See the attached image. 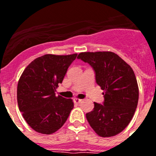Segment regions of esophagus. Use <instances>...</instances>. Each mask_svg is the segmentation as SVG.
Listing matches in <instances>:
<instances>
[{"mask_svg": "<svg viewBox=\"0 0 156 156\" xmlns=\"http://www.w3.org/2000/svg\"><path fill=\"white\" fill-rule=\"evenodd\" d=\"M82 101H83V100L78 99V98H74V99H73V101H74V103H76V104H79V103L82 102Z\"/></svg>", "mask_w": 156, "mask_h": 156, "instance_id": "34e87169", "label": "esophagus"}]
</instances>
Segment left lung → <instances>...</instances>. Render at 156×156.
Returning a JSON list of instances; mask_svg holds the SVG:
<instances>
[{
	"instance_id": "left-lung-1",
	"label": "left lung",
	"mask_w": 156,
	"mask_h": 156,
	"mask_svg": "<svg viewBox=\"0 0 156 156\" xmlns=\"http://www.w3.org/2000/svg\"><path fill=\"white\" fill-rule=\"evenodd\" d=\"M78 58L92 67L96 82L104 91L103 104L94 102L87 119L100 136H115L128 125L137 106L139 90L133 70L114 52H82Z\"/></svg>"
}]
</instances>
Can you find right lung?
<instances>
[{
  "instance_id": "1",
  "label": "right lung",
  "mask_w": 156,
  "mask_h": 156,
  "mask_svg": "<svg viewBox=\"0 0 156 156\" xmlns=\"http://www.w3.org/2000/svg\"><path fill=\"white\" fill-rule=\"evenodd\" d=\"M78 54L44 55L26 67L17 87L19 109L28 124L37 133L52 134L66 122L73 108L72 99L55 96L68 68Z\"/></svg>"
}]
</instances>
